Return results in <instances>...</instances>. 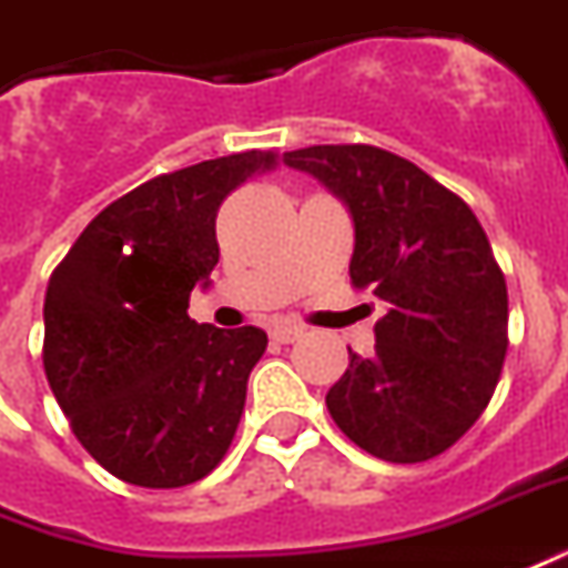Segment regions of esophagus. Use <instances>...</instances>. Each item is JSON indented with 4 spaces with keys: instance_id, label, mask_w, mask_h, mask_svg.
<instances>
[{
    "instance_id": "34e87169",
    "label": "esophagus",
    "mask_w": 568,
    "mask_h": 568,
    "mask_svg": "<svg viewBox=\"0 0 568 568\" xmlns=\"http://www.w3.org/2000/svg\"><path fill=\"white\" fill-rule=\"evenodd\" d=\"M301 335H304V328L292 323H276L271 328V338L276 341V344H292V341H297Z\"/></svg>"
}]
</instances>
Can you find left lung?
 I'll return each mask as SVG.
<instances>
[{"label":"left lung","instance_id":"8db88e82","mask_svg":"<svg viewBox=\"0 0 568 568\" xmlns=\"http://www.w3.org/2000/svg\"><path fill=\"white\" fill-rule=\"evenodd\" d=\"M353 221L351 280L387 313L375 353L325 394L344 436L381 462H427L489 406L507 353V285L470 205L415 162L368 144L285 153Z\"/></svg>","mask_w":568,"mask_h":568}]
</instances>
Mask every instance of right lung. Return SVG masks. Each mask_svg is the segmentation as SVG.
Listing matches in <instances>:
<instances>
[{
    "label": "right lung",
    "instance_id": "obj_1",
    "mask_svg": "<svg viewBox=\"0 0 568 568\" xmlns=\"http://www.w3.org/2000/svg\"><path fill=\"white\" fill-rule=\"evenodd\" d=\"M273 162L248 150L160 174L110 202L51 273V394L91 458L132 486H190L233 443L267 335L196 323L187 307L221 255V202Z\"/></svg>",
    "mask_w": 568,
    "mask_h": 568
}]
</instances>
